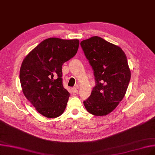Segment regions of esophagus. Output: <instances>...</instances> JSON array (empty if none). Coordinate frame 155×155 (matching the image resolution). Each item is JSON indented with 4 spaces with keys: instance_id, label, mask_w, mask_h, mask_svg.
<instances>
[{
    "instance_id": "1",
    "label": "esophagus",
    "mask_w": 155,
    "mask_h": 155,
    "mask_svg": "<svg viewBox=\"0 0 155 155\" xmlns=\"http://www.w3.org/2000/svg\"><path fill=\"white\" fill-rule=\"evenodd\" d=\"M78 86H75V87H74L72 89V93L74 94H77L78 93Z\"/></svg>"
}]
</instances>
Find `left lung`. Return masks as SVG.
I'll list each match as a JSON object with an SVG mask.
<instances>
[{"mask_svg": "<svg viewBox=\"0 0 155 155\" xmlns=\"http://www.w3.org/2000/svg\"><path fill=\"white\" fill-rule=\"evenodd\" d=\"M81 45L93 68L96 84L84 105L93 115L106 116L127 92L131 78L127 56L118 46L98 36L83 40Z\"/></svg>", "mask_w": 155, "mask_h": 155, "instance_id": "left-lung-1", "label": "left lung"}]
</instances>
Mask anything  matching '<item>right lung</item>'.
Listing matches in <instances>:
<instances>
[{"instance_id":"obj_1","label":"right lung","mask_w":155,"mask_h":155,"mask_svg":"<svg viewBox=\"0 0 155 155\" xmlns=\"http://www.w3.org/2000/svg\"><path fill=\"white\" fill-rule=\"evenodd\" d=\"M78 39L50 38L31 50L22 62L20 80L26 98L43 116L64 112L70 93L62 85V66L77 52Z\"/></svg>"}]
</instances>
